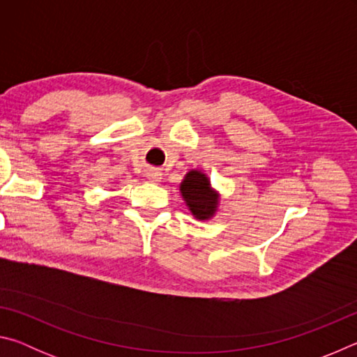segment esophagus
Wrapping results in <instances>:
<instances>
[{
  "mask_svg": "<svg viewBox=\"0 0 357 357\" xmlns=\"http://www.w3.org/2000/svg\"><path fill=\"white\" fill-rule=\"evenodd\" d=\"M146 178L151 181V183H159V181L162 179V174L160 172L154 170V168H151V170L146 172Z\"/></svg>",
  "mask_w": 357,
  "mask_h": 357,
  "instance_id": "obj_1",
  "label": "esophagus"
}]
</instances>
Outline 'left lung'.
Instances as JSON below:
<instances>
[{
    "label": "left lung",
    "instance_id": "8db88e82",
    "mask_svg": "<svg viewBox=\"0 0 357 357\" xmlns=\"http://www.w3.org/2000/svg\"><path fill=\"white\" fill-rule=\"evenodd\" d=\"M181 197L197 220H211L219 211L220 193L211 185V179L202 170H189L179 184Z\"/></svg>",
    "mask_w": 357,
    "mask_h": 357
}]
</instances>
